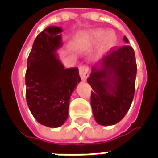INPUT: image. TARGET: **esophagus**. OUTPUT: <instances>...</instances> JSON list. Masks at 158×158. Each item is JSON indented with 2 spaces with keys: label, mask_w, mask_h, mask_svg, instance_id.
I'll use <instances>...</instances> for the list:
<instances>
[{
  "label": "esophagus",
  "mask_w": 158,
  "mask_h": 158,
  "mask_svg": "<svg viewBox=\"0 0 158 158\" xmlns=\"http://www.w3.org/2000/svg\"><path fill=\"white\" fill-rule=\"evenodd\" d=\"M79 74L83 80H86L89 76V68L88 65H81L79 67Z\"/></svg>",
  "instance_id": "34e87169"
}]
</instances>
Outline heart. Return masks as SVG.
Here are the masks:
<instances>
[{"instance_id": "1", "label": "heart", "mask_w": 158, "mask_h": 158, "mask_svg": "<svg viewBox=\"0 0 158 158\" xmlns=\"http://www.w3.org/2000/svg\"><path fill=\"white\" fill-rule=\"evenodd\" d=\"M101 39H102L100 47V51L102 52H107L114 48L117 42V38L115 33L111 31L106 33L103 29H96L92 31L88 37V40L92 43H98Z\"/></svg>"}]
</instances>
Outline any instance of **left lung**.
<instances>
[{
	"mask_svg": "<svg viewBox=\"0 0 158 158\" xmlns=\"http://www.w3.org/2000/svg\"><path fill=\"white\" fill-rule=\"evenodd\" d=\"M124 41L129 40L124 37ZM93 67L87 81L91 85V106L95 120L112 125L122 120L130 109L135 91L137 64L132 47L111 48L101 63Z\"/></svg>",
	"mask_w": 158,
	"mask_h": 158,
	"instance_id": "obj_1",
	"label": "left lung"
}]
</instances>
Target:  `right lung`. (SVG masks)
I'll return each instance as SVG.
<instances>
[{
	"mask_svg": "<svg viewBox=\"0 0 158 158\" xmlns=\"http://www.w3.org/2000/svg\"><path fill=\"white\" fill-rule=\"evenodd\" d=\"M62 29L48 27L34 40L25 74L26 100L38 123L56 128L68 117L69 98L81 79L76 67L64 69L55 53L61 46Z\"/></svg>",
	"mask_w": 158,
	"mask_h": 158,
	"instance_id": "add662e5",
	"label": "right lung"
}]
</instances>
